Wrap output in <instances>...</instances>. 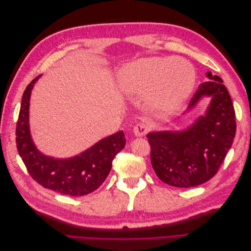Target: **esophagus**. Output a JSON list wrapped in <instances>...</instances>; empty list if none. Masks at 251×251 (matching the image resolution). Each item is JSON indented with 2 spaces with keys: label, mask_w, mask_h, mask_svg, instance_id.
Returning a JSON list of instances; mask_svg holds the SVG:
<instances>
[{
  "label": "esophagus",
  "mask_w": 251,
  "mask_h": 251,
  "mask_svg": "<svg viewBox=\"0 0 251 251\" xmlns=\"http://www.w3.org/2000/svg\"><path fill=\"white\" fill-rule=\"evenodd\" d=\"M149 130V126L146 124H138L134 126V130L133 133L136 136V137H142L147 134Z\"/></svg>",
  "instance_id": "34e87169"
}]
</instances>
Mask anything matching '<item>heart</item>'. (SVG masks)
I'll return each mask as SVG.
<instances>
[{"instance_id": "b5f03b06", "label": "heart", "mask_w": 251, "mask_h": 251, "mask_svg": "<svg viewBox=\"0 0 251 251\" xmlns=\"http://www.w3.org/2000/svg\"><path fill=\"white\" fill-rule=\"evenodd\" d=\"M196 74L193 66L182 58L144 57L119 72L118 86L128 96L148 94L151 108L173 114L191 95Z\"/></svg>"}]
</instances>
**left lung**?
<instances>
[{"mask_svg":"<svg viewBox=\"0 0 251 251\" xmlns=\"http://www.w3.org/2000/svg\"><path fill=\"white\" fill-rule=\"evenodd\" d=\"M208 81L199 86L187 112L203 98L210 100L204 115L183 130L150 132L151 162L164 183L193 187L217 174L231 148L235 135V115L231 97L218 75L206 73Z\"/></svg>","mask_w":251,"mask_h":251,"instance_id":"left-lung-1","label":"left lung"}]
</instances>
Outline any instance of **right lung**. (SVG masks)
I'll return each mask as SVG.
<instances>
[{"instance_id": "right-lung-1", "label": "right lung", "mask_w": 251, "mask_h": 251, "mask_svg": "<svg viewBox=\"0 0 251 251\" xmlns=\"http://www.w3.org/2000/svg\"><path fill=\"white\" fill-rule=\"evenodd\" d=\"M27 86L23 94L17 125V148L23 162L37 183L45 188L73 197L94 192L107 179L112 161L126 146L124 131L102 138L94 146L70 158H54L36 148L30 133L29 105L34 83Z\"/></svg>"}]
</instances>
